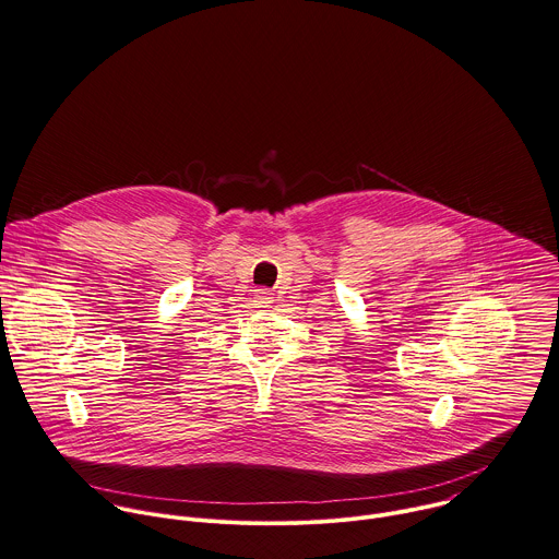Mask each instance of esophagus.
<instances>
[{
  "label": "esophagus",
  "mask_w": 559,
  "mask_h": 559,
  "mask_svg": "<svg viewBox=\"0 0 559 559\" xmlns=\"http://www.w3.org/2000/svg\"><path fill=\"white\" fill-rule=\"evenodd\" d=\"M274 300H272V292L267 289H257L254 292V305L257 307H270Z\"/></svg>",
  "instance_id": "1"
}]
</instances>
